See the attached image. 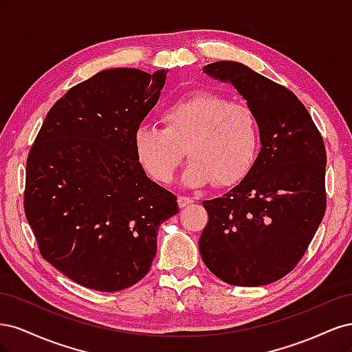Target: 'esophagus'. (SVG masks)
Here are the masks:
<instances>
[{
    "label": "esophagus",
    "instance_id": "34e87169",
    "mask_svg": "<svg viewBox=\"0 0 352 352\" xmlns=\"http://www.w3.org/2000/svg\"><path fill=\"white\" fill-rule=\"evenodd\" d=\"M177 202H179V207L180 208H184V207H188V206H190L194 202V199L190 198V197H185V195H180L179 198H177Z\"/></svg>",
    "mask_w": 352,
    "mask_h": 352
}]
</instances>
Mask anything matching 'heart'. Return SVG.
Returning <instances> with one entry per match:
<instances>
[{"instance_id": "1", "label": "heart", "mask_w": 352, "mask_h": 352, "mask_svg": "<svg viewBox=\"0 0 352 352\" xmlns=\"http://www.w3.org/2000/svg\"><path fill=\"white\" fill-rule=\"evenodd\" d=\"M163 127L140 124L133 132L138 162L160 184L172 182L184 158L189 163L182 184L199 188L214 180L217 186L238 184L258 153L260 132L252 109L230 102L225 95L198 91L164 109Z\"/></svg>"}]
</instances>
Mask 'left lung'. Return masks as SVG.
<instances>
[{
  "instance_id": "obj_1",
  "label": "left lung",
  "mask_w": 352,
  "mask_h": 352,
  "mask_svg": "<svg viewBox=\"0 0 352 352\" xmlns=\"http://www.w3.org/2000/svg\"><path fill=\"white\" fill-rule=\"evenodd\" d=\"M202 72L247 101L261 148L235 188L202 201L208 223L201 257L229 285H269L301 260L324 216V144L304 104L282 85L238 61L211 63Z\"/></svg>"
}]
</instances>
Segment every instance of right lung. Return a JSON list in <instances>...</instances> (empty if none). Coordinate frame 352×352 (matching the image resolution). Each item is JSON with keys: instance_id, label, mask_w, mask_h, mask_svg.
Masks as SVG:
<instances>
[{"instance_id": "right-lung-1", "label": "right lung", "mask_w": 352, "mask_h": 352, "mask_svg": "<svg viewBox=\"0 0 352 352\" xmlns=\"http://www.w3.org/2000/svg\"><path fill=\"white\" fill-rule=\"evenodd\" d=\"M168 70L109 69L69 89L48 111L26 164L25 212L39 251L73 282L126 289L150 272L157 230L176 197L138 162L133 132Z\"/></svg>"}]
</instances>
